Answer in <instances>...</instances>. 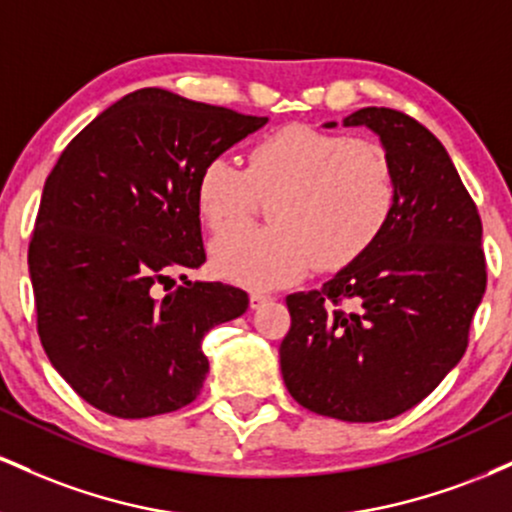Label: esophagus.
<instances>
[{"instance_id": "obj_1", "label": "esophagus", "mask_w": 512, "mask_h": 512, "mask_svg": "<svg viewBox=\"0 0 512 512\" xmlns=\"http://www.w3.org/2000/svg\"><path fill=\"white\" fill-rule=\"evenodd\" d=\"M269 298H272V296H269V293H264V291H252V293H250V308L257 310L262 303H267Z\"/></svg>"}]
</instances>
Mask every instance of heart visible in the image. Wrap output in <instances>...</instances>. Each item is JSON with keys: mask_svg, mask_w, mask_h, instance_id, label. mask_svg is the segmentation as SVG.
<instances>
[{"mask_svg": "<svg viewBox=\"0 0 512 512\" xmlns=\"http://www.w3.org/2000/svg\"><path fill=\"white\" fill-rule=\"evenodd\" d=\"M272 196V227L244 229L211 248L233 284L272 289L308 272L344 269L375 248L397 211V170L375 139L286 125L257 139L245 168L216 156L197 175L195 199L209 231L247 220L256 197Z\"/></svg>", "mask_w": 512, "mask_h": 512, "instance_id": "b5f03b06", "label": "heart"}]
</instances>
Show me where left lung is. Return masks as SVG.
<instances>
[{
    "instance_id": "obj_1",
    "label": "left lung",
    "mask_w": 512,
    "mask_h": 512,
    "mask_svg": "<svg viewBox=\"0 0 512 512\" xmlns=\"http://www.w3.org/2000/svg\"><path fill=\"white\" fill-rule=\"evenodd\" d=\"M361 125L390 151L397 211L361 260L322 289L286 296L291 330L279 361L301 407L373 424L416 407L460 363L486 291V260L477 204L445 146L392 108L344 117V127Z\"/></svg>"
}]
</instances>
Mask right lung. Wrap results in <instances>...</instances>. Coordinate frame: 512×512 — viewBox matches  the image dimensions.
<instances>
[{"label": "right lung", "mask_w": 512, "mask_h": 512, "mask_svg": "<svg viewBox=\"0 0 512 512\" xmlns=\"http://www.w3.org/2000/svg\"><path fill=\"white\" fill-rule=\"evenodd\" d=\"M267 117L142 88L103 110L62 151L28 245L38 334L52 368L117 419L168 414L202 390L211 327L248 293L170 274L204 264L199 170ZM164 286V293L157 286Z\"/></svg>", "instance_id": "right-lung-1"}]
</instances>
